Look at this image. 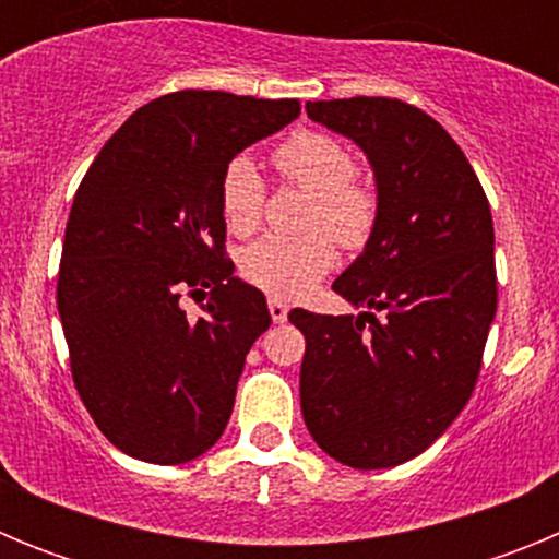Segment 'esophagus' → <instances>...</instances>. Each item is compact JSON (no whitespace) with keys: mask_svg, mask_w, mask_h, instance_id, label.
<instances>
[{"mask_svg":"<svg viewBox=\"0 0 559 559\" xmlns=\"http://www.w3.org/2000/svg\"><path fill=\"white\" fill-rule=\"evenodd\" d=\"M269 313H271V319H274L276 324H283L285 319H288V305H285L283 299H276V296H271V299H269Z\"/></svg>","mask_w":559,"mask_h":559,"instance_id":"34e87169","label":"esophagus"}]
</instances>
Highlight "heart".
I'll return each instance as SVG.
<instances>
[{
  "label": "heart",
  "instance_id": "heart-1",
  "mask_svg": "<svg viewBox=\"0 0 559 559\" xmlns=\"http://www.w3.org/2000/svg\"><path fill=\"white\" fill-rule=\"evenodd\" d=\"M274 165L285 181L313 195L302 237H260L240 254V274L271 296L308 294L335 265L341 249L358 251L378 226V192L355 176L347 145L322 131H299L274 151ZM265 185L254 162L237 156L221 176V212L231 235H251L263 221ZM334 237L330 238L329 235Z\"/></svg>",
  "mask_w": 559,
  "mask_h": 559
}]
</instances>
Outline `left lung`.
<instances>
[{"label":"left lung","instance_id":"1","mask_svg":"<svg viewBox=\"0 0 559 559\" xmlns=\"http://www.w3.org/2000/svg\"><path fill=\"white\" fill-rule=\"evenodd\" d=\"M305 108L369 156L378 226L333 283L367 313H288L305 335L302 417L335 462L380 471L437 442L476 389L498 308L490 204L462 147L417 106L349 97Z\"/></svg>","mask_w":559,"mask_h":559}]
</instances>
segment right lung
<instances>
[{"mask_svg":"<svg viewBox=\"0 0 559 559\" xmlns=\"http://www.w3.org/2000/svg\"><path fill=\"white\" fill-rule=\"evenodd\" d=\"M299 100L185 88L133 111L72 201L58 313L72 380L111 445L153 464L210 451L235 406L265 296L231 276L221 176ZM185 295L211 296L190 320Z\"/></svg>","mask_w":559,"mask_h":559,"instance_id":"add662e5","label":"right lung"}]
</instances>
